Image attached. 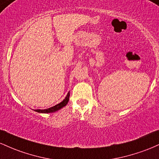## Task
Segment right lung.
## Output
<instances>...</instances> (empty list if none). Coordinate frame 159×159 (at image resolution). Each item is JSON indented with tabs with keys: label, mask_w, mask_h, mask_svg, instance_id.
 Returning a JSON list of instances; mask_svg holds the SVG:
<instances>
[{
	"label": "right lung",
	"mask_w": 159,
	"mask_h": 159,
	"mask_svg": "<svg viewBox=\"0 0 159 159\" xmlns=\"http://www.w3.org/2000/svg\"><path fill=\"white\" fill-rule=\"evenodd\" d=\"M69 98H70V92H68V94H67L66 98H65L62 102H61L58 104L56 105V106L52 107H50L49 109H46V110H35L34 111L37 112V113H53V112H56L57 110H60L61 108L64 107L66 106L68 103L69 101Z\"/></svg>",
	"instance_id": "1"
}]
</instances>
